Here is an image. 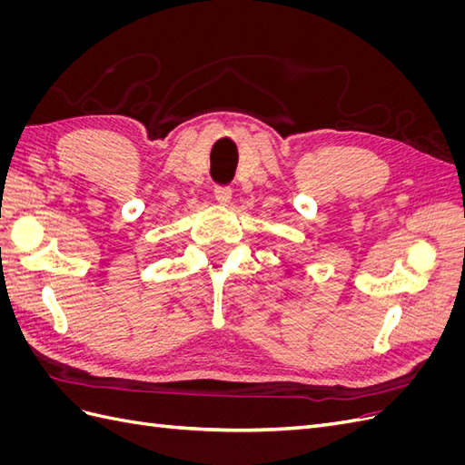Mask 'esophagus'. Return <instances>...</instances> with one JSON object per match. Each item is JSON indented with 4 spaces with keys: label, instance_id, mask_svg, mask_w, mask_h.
<instances>
[{
    "label": "esophagus",
    "instance_id": "esophagus-1",
    "mask_svg": "<svg viewBox=\"0 0 465 465\" xmlns=\"http://www.w3.org/2000/svg\"><path fill=\"white\" fill-rule=\"evenodd\" d=\"M231 188L229 186H215V200L221 203V205H227L231 202Z\"/></svg>",
    "mask_w": 465,
    "mask_h": 465
}]
</instances>
